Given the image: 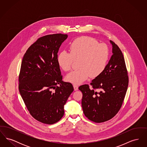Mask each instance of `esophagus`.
Wrapping results in <instances>:
<instances>
[{
	"instance_id": "34e87169",
	"label": "esophagus",
	"mask_w": 147,
	"mask_h": 147,
	"mask_svg": "<svg viewBox=\"0 0 147 147\" xmlns=\"http://www.w3.org/2000/svg\"><path fill=\"white\" fill-rule=\"evenodd\" d=\"M73 87H74V89L75 91H77V90H78V86L77 85L74 84L73 85Z\"/></svg>"
}]
</instances>
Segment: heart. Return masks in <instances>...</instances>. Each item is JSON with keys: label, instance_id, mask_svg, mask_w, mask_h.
Here are the masks:
<instances>
[{"label": "heart", "instance_id": "1", "mask_svg": "<svg viewBox=\"0 0 147 147\" xmlns=\"http://www.w3.org/2000/svg\"><path fill=\"white\" fill-rule=\"evenodd\" d=\"M70 53L63 51L57 57L59 66L64 71L71 69L74 61H79L78 70L67 75L65 80L74 84H80L88 78H95L104 71L109 58V50L104 43L89 36H80L69 44Z\"/></svg>", "mask_w": 147, "mask_h": 147}]
</instances>
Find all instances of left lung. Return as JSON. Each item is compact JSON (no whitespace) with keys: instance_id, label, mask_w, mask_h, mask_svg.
<instances>
[{"instance_id":"1","label":"left lung","mask_w":147,"mask_h":147,"mask_svg":"<svg viewBox=\"0 0 147 147\" xmlns=\"http://www.w3.org/2000/svg\"><path fill=\"white\" fill-rule=\"evenodd\" d=\"M112 55L103 73L90 83L81 85L82 108L85 116L96 123L107 121L119 112L128 85L125 58L119 46L110 40Z\"/></svg>"}]
</instances>
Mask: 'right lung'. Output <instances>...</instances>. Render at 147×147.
<instances>
[{"mask_svg": "<svg viewBox=\"0 0 147 147\" xmlns=\"http://www.w3.org/2000/svg\"><path fill=\"white\" fill-rule=\"evenodd\" d=\"M68 37L56 34L40 37L23 57L19 76V90L31 115L45 124L59 121L64 105L74 90L64 82L57 61L58 52Z\"/></svg>", "mask_w": 147, "mask_h": 147, "instance_id": "obj_1", "label": "right lung"}]
</instances>
